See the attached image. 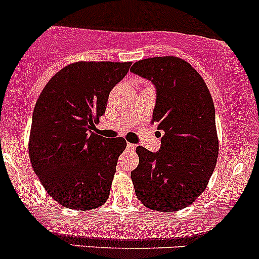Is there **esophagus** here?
I'll return each mask as SVG.
<instances>
[{
  "instance_id": "obj_1",
  "label": "esophagus",
  "mask_w": 259,
  "mask_h": 259,
  "mask_svg": "<svg viewBox=\"0 0 259 259\" xmlns=\"http://www.w3.org/2000/svg\"><path fill=\"white\" fill-rule=\"evenodd\" d=\"M126 146H127V149H129V150H135V147H136L134 144H130V143H127Z\"/></svg>"
}]
</instances>
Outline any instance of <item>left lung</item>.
<instances>
[{
	"label": "left lung",
	"instance_id": "left-lung-1",
	"mask_svg": "<svg viewBox=\"0 0 259 259\" xmlns=\"http://www.w3.org/2000/svg\"><path fill=\"white\" fill-rule=\"evenodd\" d=\"M133 73L156 87L152 124L163 132L161 149H136L132 172L136 197L147 208L177 211L208 186L219 153L215 108L203 77L186 60L157 56L135 62Z\"/></svg>",
	"mask_w": 259,
	"mask_h": 259
}]
</instances>
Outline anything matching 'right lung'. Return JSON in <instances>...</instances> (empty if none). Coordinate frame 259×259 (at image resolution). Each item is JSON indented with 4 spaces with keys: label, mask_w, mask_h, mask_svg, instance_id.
Returning a JSON list of instances; mask_svg holds the SVG:
<instances>
[{
    "label": "right lung",
    "mask_w": 259,
    "mask_h": 259,
    "mask_svg": "<svg viewBox=\"0 0 259 259\" xmlns=\"http://www.w3.org/2000/svg\"><path fill=\"white\" fill-rule=\"evenodd\" d=\"M132 62L78 61L50 78L34 107L29 158L48 194L62 206L91 210L109 197L123 138L108 140L95 125Z\"/></svg>",
    "instance_id": "add662e5"
}]
</instances>
